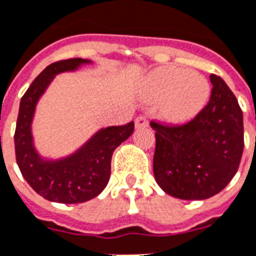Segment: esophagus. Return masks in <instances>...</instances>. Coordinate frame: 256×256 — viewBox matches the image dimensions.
<instances>
[{
	"instance_id": "34e87169",
	"label": "esophagus",
	"mask_w": 256,
	"mask_h": 256,
	"mask_svg": "<svg viewBox=\"0 0 256 256\" xmlns=\"http://www.w3.org/2000/svg\"><path fill=\"white\" fill-rule=\"evenodd\" d=\"M134 126H136V128H146L150 126V122L144 116H140V118H136V120H134Z\"/></svg>"
}]
</instances>
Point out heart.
Here are the masks:
<instances>
[{
  "instance_id": "obj_1",
  "label": "heart",
  "mask_w": 256,
  "mask_h": 256,
  "mask_svg": "<svg viewBox=\"0 0 256 256\" xmlns=\"http://www.w3.org/2000/svg\"><path fill=\"white\" fill-rule=\"evenodd\" d=\"M208 81L198 73L179 66L158 68L142 84V96L150 101H162L166 120L183 124L195 118L208 102Z\"/></svg>"
}]
</instances>
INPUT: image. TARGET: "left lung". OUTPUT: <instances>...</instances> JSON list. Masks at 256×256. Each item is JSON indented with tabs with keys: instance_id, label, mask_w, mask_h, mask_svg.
I'll use <instances>...</instances> for the list:
<instances>
[{
	"instance_id": "left-lung-1",
	"label": "left lung",
	"mask_w": 256,
	"mask_h": 256,
	"mask_svg": "<svg viewBox=\"0 0 256 256\" xmlns=\"http://www.w3.org/2000/svg\"><path fill=\"white\" fill-rule=\"evenodd\" d=\"M207 106L183 126L150 122L156 146L154 175L168 195L203 200L231 182L240 163L243 114L235 94L216 74Z\"/></svg>"
}]
</instances>
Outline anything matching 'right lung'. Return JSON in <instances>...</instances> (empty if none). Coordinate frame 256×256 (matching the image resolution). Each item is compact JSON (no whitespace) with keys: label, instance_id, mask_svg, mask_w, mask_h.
I'll return each mask as SVG.
<instances>
[{"label":"right lung","instance_id":"obj_1","mask_svg":"<svg viewBox=\"0 0 256 256\" xmlns=\"http://www.w3.org/2000/svg\"><path fill=\"white\" fill-rule=\"evenodd\" d=\"M89 62L84 58L53 62L36 77L20 102L14 134L16 160L24 179L38 195L50 202L84 203L101 194L110 180L114 150L134 130V122L100 130L80 150L64 159L46 160L38 155L33 144L32 122L40 97L56 74L76 70Z\"/></svg>","mask_w":256,"mask_h":256}]
</instances>
